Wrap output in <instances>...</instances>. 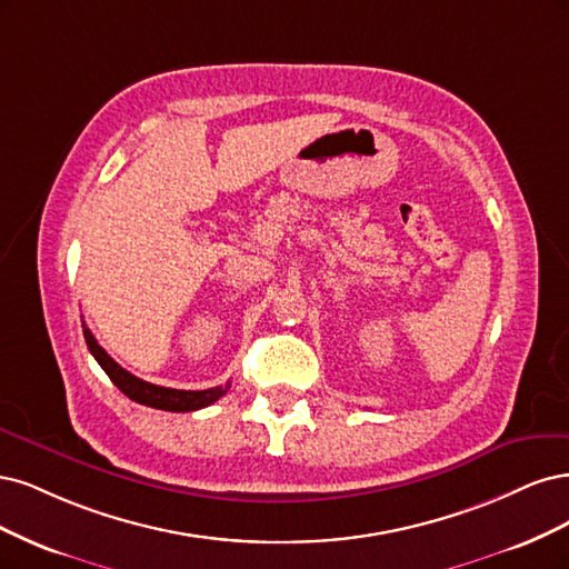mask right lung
<instances>
[{
    "label": "right lung",
    "instance_id": "obj_1",
    "mask_svg": "<svg viewBox=\"0 0 569 569\" xmlns=\"http://www.w3.org/2000/svg\"><path fill=\"white\" fill-rule=\"evenodd\" d=\"M82 328H84V340H87L89 352L94 355V359L99 361L106 376L113 380V385L122 395H127L132 401H139V405H143V407L177 411V413L179 411H198L203 407H210L212 401H217L229 390V382L224 385V388L219 385V388H210V390H172V388H162V385L146 382V380L132 376L130 371H124L122 366L97 342V338L91 336V331L84 323H82Z\"/></svg>",
    "mask_w": 569,
    "mask_h": 569
}]
</instances>
